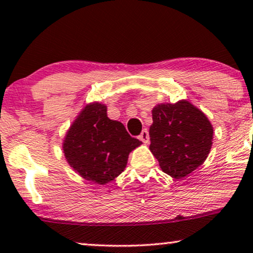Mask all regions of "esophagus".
<instances>
[{
    "mask_svg": "<svg viewBox=\"0 0 253 253\" xmlns=\"http://www.w3.org/2000/svg\"><path fill=\"white\" fill-rule=\"evenodd\" d=\"M139 138V140L143 141L144 144H148V141H150V136H148V131L146 129H144L141 131V133L138 136Z\"/></svg>",
    "mask_w": 253,
    "mask_h": 253,
    "instance_id": "esophagus-1",
    "label": "esophagus"
}]
</instances>
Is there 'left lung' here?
<instances>
[{
    "label": "left lung",
    "instance_id": "8db88e82",
    "mask_svg": "<svg viewBox=\"0 0 253 253\" xmlns=\"http://www.w3.org/2000/svg\"><path fill=\"white\" fill-rule=\"evenodd\" d=\"M152 119L150 150L162 171L179 179L204 164L212 147L213 126L202 110L181 100L157 105Z\"/></svg>",
    "mask_w": 253,
    "mask_h": 253
}]
</instances>
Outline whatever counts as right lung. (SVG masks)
I'll return each mask as SVG.
<instances>
[{
	"label": "right lung",
	"instance_id": "add662e5",
	"mask_svg": "<svg viewBox=\"0 0 253 253\" xmlns=\"http://www.w3.org/2000/svg\"><path fill=\"white\" fill-rule=\"evenodd\" d=\"M140 144L122 123L108 119L105 105L93 102L68 130L63 152L68 164L83 178L105 185L124 170L130 152Z\"/></svg>",
	"mask_w": 253,
	"mask_h": 253
}]
</instances>
